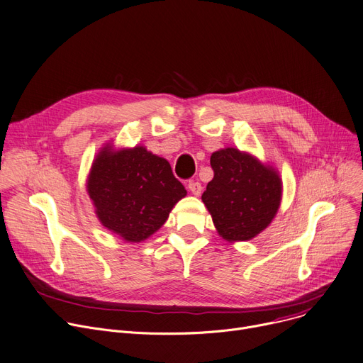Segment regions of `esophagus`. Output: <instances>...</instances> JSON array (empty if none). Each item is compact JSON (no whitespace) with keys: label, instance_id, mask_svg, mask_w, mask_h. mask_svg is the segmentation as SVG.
I'll use <instances>...</instances> for the list:
<instances>
[{"label":"esophagus","instance_id":"obj_1","mask_svg":"<svg viewBox=\"0 0 363 363\" xmlns=\"http://www.w3.org/2000/svg\"><path fill=\"white\" fill-rule=\"evenodd\" d=\"M189 190L194 194V196H199L202 193V184L199 182H189Z\"/></svg>","mask_w":363,"mask_h":363}]
</instances>
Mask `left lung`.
<instances>
[{
	"mask_svg": "<svg viewBox=\"0 0 363 363\" xmlns=\"http://www.w3.org/2000/svg\"><path fill=\"white\" fill-rule=\"evenodd\" d=\"M213 179L202 201L218 234L227 241H247L269 227L282 199V180L270 165L237 148L211 155Z\"/></svg>",
	"mask_w": 363,
	"mask_h": 363,
	"instance_id": "8db88e82",
	"label": "left lung"
}]
</instances>
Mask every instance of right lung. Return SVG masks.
Returning a JSON list of instances; mask_svg holds the SVG:
<instances>
[{"mask_svg":"<svg viewBox=\"0 0 363 363\" xmlns=\"http://www.w3.org/2000/svg\"><path fill=\"white\" fill-rule=\"evenodd\" d=\"M87 191L101 225L128 242L158 231L187 191L165 158L144 147L100 150L87 179Z\"/></svg>","mask_w":363,"mask_h":363,"instance_id":"obj_1","label":"right lung"}]
</instances>
